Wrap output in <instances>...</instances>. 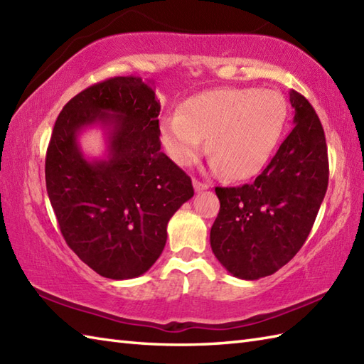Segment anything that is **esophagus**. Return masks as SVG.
<instances>
[{
    "label": "esophagus",
    "instance_id": "esophagus-1",
    "mask_svg": "<svg viewBox=\"0 0 364 364\" xmlns=\"http://www.w3.org/2000/svg\"><path fill=\"white\" fill-rule=\"evenodd\" d=\"M192 184H194V189H196V192H202V191L210 189V184L202 183V181H198V180H194V181H192Z\"/></svg>",
    "mask_w": 364,
    "mask_h": 364
}]
</instances>
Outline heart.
<instances>
[{"mask_svg":"<svg viewBox=\"0 0 364 364\" xmlns=\"http://www.w3.org/2000/svg\"><path fill=\"white\" fill-rule=\"evenodd\" d=\"M286 115L284 98L274 90H206L161 122V142L175 164L186 167L202 153L208 136L210 167L245 180L267 164Z\"/></svg>","mask_w":364,"mask_h":364,"instance_id":"b5f03b06","label":"heart"}]
</instances>
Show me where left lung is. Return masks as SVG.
I'll list each match as a JSON object with an SVG mask.
<instances>
[{
  "label": "left lung",
  "instance_id": "left-lung-1",
  "mask_svg": "<svg viewBox=\"0 0 364 364\" xmlns=\"http://www.w3.org/2000/svg\"><path fill=\"white\" fill-rule=\"evenodd\" d=\"M294 128L250 184L215 188L220 211L210 233L213 253L242 280L275 274L306 241L326 197L328 158L310 102L289 90Z\"/></svg>",
  "mask_w": 364,
  "mask_h": 364
}]
</instances>
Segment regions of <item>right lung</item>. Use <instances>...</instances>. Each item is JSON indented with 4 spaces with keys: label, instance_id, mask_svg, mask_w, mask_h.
Returning <instances> with one entry per match:
<instances>
[{
    "label": "right lung",
    "instance_id": "1",
    "mask_svg": "<svg viewBox=\"0 0 364 364\" xmlns=\"http://www.w3.org/2000/svg\"><path fill=\"white\" fill-rule=\"evenodd\" d=\"M153 84L117 76L80 92L60 111L46 150V192L60 233L111 280L145 274L164 250L170 218L194 197L191 178L161 151ZM94 126L107 139L102 159H87L79 145Z\"/></svg>",
    "mask_w": 364,
    "mask_h": 364
}]
</instances>
